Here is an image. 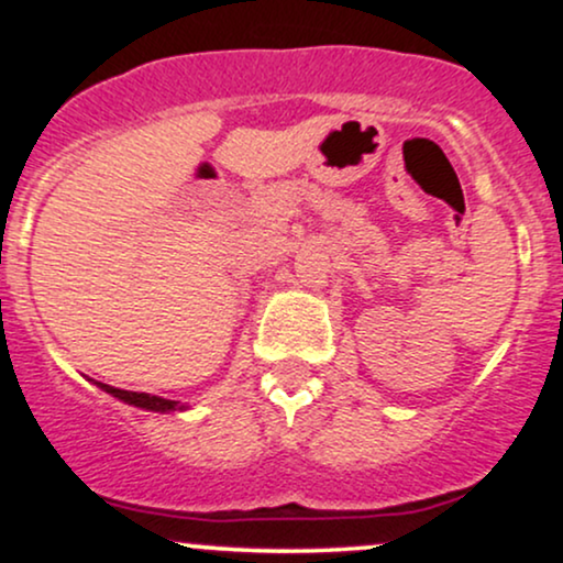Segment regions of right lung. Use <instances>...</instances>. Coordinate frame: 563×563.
I'll return each mask as SVG.
<instances>
[{
	"label": "right lung",
	"instance_id": "add662e5",
	"mask_svg": "<svg viewBox=\"0 0 563 563\" xmlns=\"http://www.w3.org/2000/svg\"><path fill=\"white\" fill-rule=\"evenodd\" d=\"M100 389H106L108 394H113V397L124 399V402L134 405V407H145V410H156V412H169V410H177V402H172V399H161V397H151V394L145 391H124V389H115V386H108V384H100ZM183 410V407H179Z\"/></svg>",
	"mask_w": 563,
	"mask_h": 563
}]
</instances>
